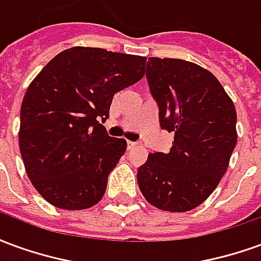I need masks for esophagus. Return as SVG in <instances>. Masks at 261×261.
Masks as SVG:
<instances>
[{
    "label": "esophagus",
    "mask_w": 261,
    "mask_h": 261,
    "mask_svg": "<svg viewBox=\"0 0 261 261\" xmlns=\"http://www.w3.org/2000/svg\"><path fill=\"white\" fill-rule=\"evenodd\" d=\"M137 145H138L137 142H133V141L127 142V148H128V149H134V148H137Z\"/></svg>",
    "instance_id": "34e87169"
}]
</instances>
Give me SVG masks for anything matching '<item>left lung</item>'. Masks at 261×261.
Wrapping results in <instances>:
<instances>
[{
  "mask_svg": "<svg viewBox=\"0 0 261 261\" xmlns=\"http://www.w3.org/2000/svg\"><path fill=\"white\" fill-rule=\"evenodd\" d=\"M145 72L161 128L175 140L168 153L148 155L138 186L153 207L186 213L207 200L228 169L238 141L235 106L217 76L194 63L149 57Z\"/></svg>",
  "mask_w": 261,
  "mask_h": 261,
  "instance_id": "obj_1",
  "label": "left lung"
}]
</instances>
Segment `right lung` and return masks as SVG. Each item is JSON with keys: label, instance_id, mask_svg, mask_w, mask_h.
I'll list each match as a JSON object with an SVG mask.
<instances>
[{"label": "right lung", "instance_id": "obj_1", "mask_svg": "<svg viewBox=\"0 0 261 261\" xmlns=\"http://www.w3.org/2000/svg\"><path fill=\"white\" fill-rule=\"evenodd\" d=\"M145 57L105 48L57 54L28 88L20 108L19 149L39 194L61 210H86L102 200L109 173L127 142L108 136L114 93L144 76Z\"/></svg>", "mask_w": 261, "mask_h": 261}]
</instances>
